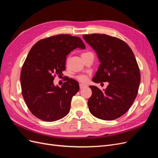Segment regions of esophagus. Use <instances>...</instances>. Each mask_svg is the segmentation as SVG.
I'll return each instance as SVG.
<instances>
[{"mask_svg":"<svg viewBox=\"0 0 158 158\" xmlns=\"http://www.w3.org/2000/svg\"><path fill=\"white\" fill-rule=\"evenodd\" d=\"M87 85H85V84H80V89H82V88H84V87H86Z\"/></svg>","mask_w":158,"mask_h":158,"instance_id":"esophagus-1","label":"esophagus"}]
</instances>
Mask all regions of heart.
Instances as JSON below:
<instances>
[{
	"instance_id": "obj_1",
	"label": "heart",
	"mask_w": 158,
	"mask_h": 158,
	"mask_svg": "<svg viewBox=\"0 0 158 158\" xmlns=\"http://www.w3.org/2000/svg\"><path fill=\"white\" fill-rule=\"evenodd\" d=\"M89 53H90L89 52H83V53L82 54V56L86 55H88V54H89ZM76 79H77V80L79 81V82L84 83V82H87V80H88V77H87V76H85V75H78V76H76Z\"/></svg>"
}]
</instances>
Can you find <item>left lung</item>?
I'll list each match as a JSON object with an SVG mask.
<instances>
[{"label": "left lung", "mask_w": 158, "mask_h": 158, "mask_svg": "<svg viewBox=\"0 0 158 158\" xmlns=\"http://www.w3.org/2000/svg\"><path fill=\"white\" fill-rule=\"evenodd\" d=\"M96 52L100 64L92 81L108 82L103 91L90 85L92 95L88 102L90 113L98 118L111 121L123 115L135 101L140 73L131 47L118 38L106 34L84 35Z\"/></svg>", "instance_id": "8db88e82"}]
</instances>
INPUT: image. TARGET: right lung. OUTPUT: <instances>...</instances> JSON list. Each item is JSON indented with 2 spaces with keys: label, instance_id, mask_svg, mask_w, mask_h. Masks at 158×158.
Wrapping results in <instances>:
<instances>
[{
  "label": "right lung",
  "instance_id": "1",
  "mask_svg": "<svg viewBox=\"0 0 158 158\" xmlns=\"http://www.w3.org/2000/svg\"><path fill=\"white\" fill-rule=\"evenodd\" d=\"M85 46L78 37L59 34L37 41L30 49L20 74L22 94L31 113L47 122L63 118L70 111L72 98L80 87L70 78L62 87L55 85L56 75L63 74L66 56Z\"/></svg>",
  "mask_w": 158,
  "mask_h": 158
}]
</instances>
